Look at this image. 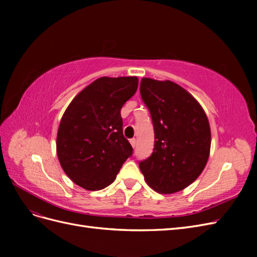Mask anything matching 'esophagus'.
I'll list each match as a JSON object with an SVG mask.
<instances>
[{"instance_id":"obj_1","label":"esophagus","mask_w":257,"mask_h":257,"mask_svg":"<svg viewBox=\"0 0 257 257\" xmlns=\"http://www.w3.org/2000/svg\"><path fill=\"white\" fill-rule=\"evenodd\" d=\"M130 143H131V145H132V147H133V148H135V146H136V144H137L135 138H132L131 141H130Z\"/></svg>"}]
</instances>
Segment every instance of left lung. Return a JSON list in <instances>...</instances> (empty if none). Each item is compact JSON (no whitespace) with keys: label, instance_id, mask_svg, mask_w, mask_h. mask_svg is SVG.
I'll return each mask as SVG.
<instances>
[{"label":"left lung","instance_id":"left-lung-1","mask_svg":"<svg viewBox=\"0 0 257 257\" xmlns=\"http://www.w3.org/2000/svg\"><path fill=\"white\" fill-rule=\"evenodd\" d=\"M141 94L154 126V149L139 163L145 180L161 194L182 191L207 164L211 131L203 107L191 93L170 80L143 78Z\"/></svg>","mask_w":257,"mask_h":257}]
</instances>
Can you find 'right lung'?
Instances as JSON below:
<instances>
[{
  "label": "right lung",
  "instance_id": "obj_1",
  "mask_svg": "<svg viewBox=\"0 0 257 257\" xmlns=\"http://www.w3.org/2000/svg\"><path fill=\"white\" fill-rule=\"evenodd\" d=\"M137 87L136 76L100 77L80 91L62 115L58 159L67 177L84 190L111 184L133 153L123 136L121 108Z\"/></svg>",
  "mask_w": 257,
  "mask_h": 257
}]
</instances>
